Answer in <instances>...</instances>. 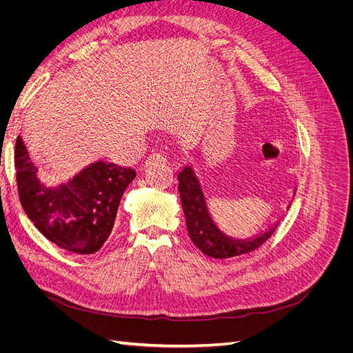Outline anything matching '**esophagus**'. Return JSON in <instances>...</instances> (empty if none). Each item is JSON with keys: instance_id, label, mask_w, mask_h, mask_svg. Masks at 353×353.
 I'll use <instances>...</instances> for the list:
<instances>
[{"instance_id": "1", "label": "esophagus", "mask_w": 353, "mask_h": 353, "mask_svg": "<svg viewBox=\"0 0 353 353\" xmlns=\"http://www.w3.org/2000/svg\"><path fill=\"white\" fill-rule=\"evenodd\" d=\"M147 162H166V156L160 152H154L147 157Z\"/></svg>"}]
</instances>
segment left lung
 I'll list each match as a JSON object with an SVG mask.
<instances>
[{
    "instance_id": "left-lung-1",
    "label": "left lung",
    "mask_w": 353,
    "mask_h": 353,
    "mask_svg": "<svg viewBox=\"0 0 353 353\" xmlns=\"http://www.w3.org/2000/svg\"><path fill=\"white\" fill-rule=\"evenodd\" d=\"M178 190L181 203H183L190 239L203 253L210 256V258L225 259L253 252L261 248L274 234L276 225L270 228V231H266L262 236L248 241H236L225 237L209 218L206 200L203 196L199 181L194 176L193 169L188 166L184 168L178 174Z\"/></svg>"
}]
</instances>
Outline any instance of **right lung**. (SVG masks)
<instances>
[{
  "mask_svg": "<svg viewBox=\"0 0 353 353\" xmlns=\"http://www.w3.org/2000/svg\"><path fill=\"white\" fill-rule=\"evenodd\" d=\"M14 169L19 199L29 219L51 243L81 254L95 253L109 239L121 199L137 175L132 168L97 162L69 184L48 190L39 183L20 137Z\"/></svg>",
  "mask_w": 353,
  "mask_h": 353,
  "instance_id": "obj_1",
  "label": "right lung"
}]
</instances>
